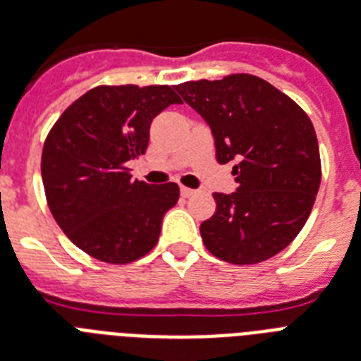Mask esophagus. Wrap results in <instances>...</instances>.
<instances>
[{
    "label": "esophagus",
    "instance_id": "esophagus-1",
    "mask_svg": "<svg viewBox=\"0 0 361 361\" xmlns=\"http://www.w3.org/2000/svg\"><path fill=\"white\" fill-rule=\"evenodd\" d=\"M193 193H195V190H192V188H186V186L180 188V195H183V197H192Z\"/></svg>",
    "mask_w": 361,
    "mask_h": 361
}]
</instances>
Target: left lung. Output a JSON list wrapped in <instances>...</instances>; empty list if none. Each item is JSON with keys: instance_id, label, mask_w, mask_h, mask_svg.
<instances>
[{"instance_id": "left-lung-1", "label": "left lung", "mask_w": 361, "mask_h": 361, "mask_svg": "<svg viewBox=\"0 0 361 361\" xmlns=\"http://www.w3.org/2000/svg\"><path fill=\"white\" fill-rule=\"evenodd\" d=\"M177 92L210 125L217 162L236 160L238 190L214 193L216 212L201 223L204 247L236 266L279 255L305 227L321 184L319 145L308 114L249 73L188 80Z\"/></svg>"}]
</instances>
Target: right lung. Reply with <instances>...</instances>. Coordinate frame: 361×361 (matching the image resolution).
Segmentation results:
<instances>
[{
	"label": "right lung",
	"mask_w": 361,
	"mask_h": 361,
	"mask_svg": "<svg viewBox=\"0 0 361 361\" xmlns=\"http://www.w3.org/2000/svg\"><path fill=\"white\" fill-rule=\"evenodd\" d=\"M183 103L168 85L95 86L53 125L42 151L47 207L80 251L130 264L159 241L175 183L133 180L127 162L145 153L154 116Z\"/></svg>",
	"instance_id": "right-lung-1"
}]
</instances>
